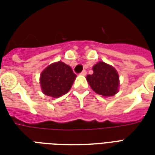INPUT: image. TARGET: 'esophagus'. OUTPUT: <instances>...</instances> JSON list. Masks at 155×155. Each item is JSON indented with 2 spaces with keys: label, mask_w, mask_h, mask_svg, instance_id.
<instances>
[{
  "label": "esophagus",
  "mask_w": 155,
  "mask_h": 155,
  "mask_svg": "<svg viewBox=\"0 0 155 155\" xmlns=\"http://www.w3.org/2000/svg\"><path fill=\"white\" fill-rule=\"evenodd\" d=\"M81 75H85V74H86V71H84H84L81 72Z\"/></svg>",
  "instance_id": "esophagus-1"
}]
</instances>
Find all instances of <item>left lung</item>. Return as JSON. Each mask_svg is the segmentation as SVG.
Returning <instances> with one entry per match:
<instances>
[{"label":"left lung","instance_id":"1","mask_svg":"<svg viewBox=\"0 0 155 155\" xmlns=\"http://www.w3.org/2000/svg\"><path fill=\"white\" fill-rule=\"evenodd\" d=\"M93 74H88L86 80L91 89L104 97L113 96L119 91L120 77L113 66L100 61L92 68Z\"/></svg>","mask_w":155,"mask_h":155}]
</instances>
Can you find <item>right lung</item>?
<instances>
[{
  "mask_svg": "<svg viewBox=\"0 0 155 155\" xmlns=\"http://www.w3.org/2000/svg\"><path fill=\"white\" fill-rule=\"evenodd\" d=\"M71 66L58 61L48 65L41 72L40 84L42 92L48 96L59 98L71 90L75 80Z\"/></svg>",
  "mask_w": 155,
  "mask_h": 155,
  "instance_id": "add662e5",
  "label": "right lung"
}]
</instances>
